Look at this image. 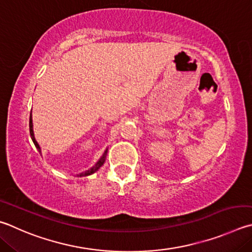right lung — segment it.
Segmentation results:
<instances>
[{
	"label": "right lung",
	"mask_w": 252,
	"mask_h": 252,
	"mask_svg": "<svg viewBox=\"0 0 252 252\" xmlns=\"http://www.w3.org/2000/svg\"><path fill=\"white\" fill-rule=\"evenodd\" d=\"M30 133H31V138H32V140H33L34 144H35V146H36V149L38 150V152H39V153H42V150H40V146H39V144L37 143V141H36V139H35V135H34V130H33V120H32V112H31V116H30ZM107 152H108V150L104 151V153L102 154V157L99 158V161H98L97 163H95L93 167L89 168L88 171L80 173L78 176H80V177H81V176H88V175H91V174H94V172H97V171L99 170V168L103 165L104 161H106Z\"/></svg>",
	"instance_id": "right-lung-1"
}]
</instances>
